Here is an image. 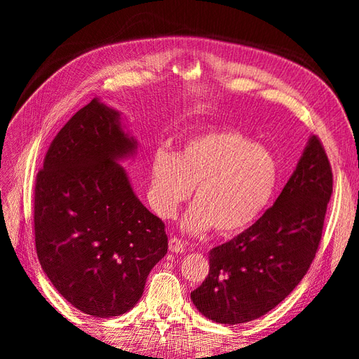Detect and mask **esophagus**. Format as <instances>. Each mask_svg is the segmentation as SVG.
I'll use <instances>...</instances> for the list:
<instances>
[{
    "label": "esophagus",
    "mask_w": 359,
    "mask_h": 359,
    "mask_svg": "<svg viewBox=\"0 0 359 359\" xmlns=\"http://www.w3.org/2000/svg\"><path fill=\"white\" fill-rule=\"evenodd\" d=\"M169 250L172 253H182L186 250V244H184L180 238L172 236L169 240Z\"/></svg>",
    "instance_id": "obj_1"
}]
</instances>
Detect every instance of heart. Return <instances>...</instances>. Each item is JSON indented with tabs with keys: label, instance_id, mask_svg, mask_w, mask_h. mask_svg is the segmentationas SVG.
Here are the masks:
<instances>
[{
	"label": "heart",
	"instance_id": "b5f03b06",
	"mask_svg": "<svg viewBox=\"0 0 359 359\" xmlns=\"http://www.w3.org/2000/svg\"><path fill=\"white\" fill-rule=\"evenodd\" d=\"M277 181L274 156L238 130L224 128L189 139L177 156L158 149L151 160L148 198L161 219H172L194 189L184 231L202 233L214 227L229 236L262 215Z\"/></svg>",
	"mask_w": 359,
	"mask_h": 359
}]
</instances>
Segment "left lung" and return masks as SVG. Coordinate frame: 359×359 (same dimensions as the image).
<instances>
[{"mask_svg": "<svg viewBox=\"0 0 359 359\" xmlns=\"http://www.w3.org/2000/svg\"><path fill=\"white\" fill-rule=\"evenodd\" d=\"M331 194L330 160L319 137L311 136L274 205L211 250L210 273L191 292L196 309L214 322L236 325L278 306L316 256Z\"/></svg>", "mask_w": 359, "mask_h": 359, "instance_id": "1", "label": "left lung"}]
</instances>
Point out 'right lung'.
I'll use <instances>...</instances> for the list:
<instances>
[{"label":"right lung","mask_w":359,"mask_h":359,"mask_svg":"<svg viewBox=\"0 0 359 359\" xmlns=\"http://www.w3.org/2000/svg\"><path fill=\"white\" fill-rule=\"evenodd\" d=\"M135 151L119 114L93 99L52 140L36 178L40 265L73 307L94 318L132 310L168 253L165 223L137 199L118 163Z\"/></svg>","instance_id":"add662e5"}]
</instances>
